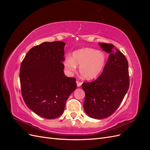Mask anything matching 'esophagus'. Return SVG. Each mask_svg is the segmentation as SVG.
I'll list each match as a JSON object with an SVG mask.
<instances>
[{"instance_id":"esophagus-1","label":"esophagus","mask_w":150,"mask_h":150,"mask_svg":"<svg viewBox=\"0 0 150 150\" xmlns=\"http://www.w3.org/2000/svg\"><path fill=\"white\" fill-rule=\"evenodd\" d=\"M76 83H77V86H78V87H80V86H81V84H82V83H81V82H79V81H76Z\"/></svg>"}]
</instances>
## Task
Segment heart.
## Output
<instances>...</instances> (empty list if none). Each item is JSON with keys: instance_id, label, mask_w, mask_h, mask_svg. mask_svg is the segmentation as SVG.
Wrapping results in <instances>:
<instances>
[{"instance_id": "heart-1", "label": "heart", "mask_w": 150, "mask_h": 150, "mask_svg": "<svg viewBox=\"0 0 150 150\" xmlns=\"http://www.w3.org/2000/svg\"><path fill=\"white\" fill-rule=\"evenodd\" d=\"M106 63V56L102 51L90 48L81 49L72 53V58H66L64 65L67 71L74 72L77 65L79 66L81 78L91 80L96 78L104 69Z\"/></svg>"}]
</instances>
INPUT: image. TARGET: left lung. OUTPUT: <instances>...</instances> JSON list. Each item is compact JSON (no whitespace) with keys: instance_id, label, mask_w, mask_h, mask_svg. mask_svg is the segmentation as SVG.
Masks as SVG:
<instances>
[{"instance_id":"1","label":"left lung","mask_w":150,"mask_h":150,"mask_svg":"<svg viewBox=\"0 0 150 150\" xmlns=\"http://www.w3.org/2000/svg\"><path fill=\"white\" fill-rule=\"evenodd\" d=\"M110 54L102 74L94 81L84 83V110L90 117L104 119L111 116L122 102L129 88L128 63L113 44L98 43Z\"/></svg>"}]
</instances>
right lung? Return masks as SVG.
<instances>
[{"mask_svg":"<svg viewBox=\"0 0 150 150\" xmlns=\"http://www.w3.org/2000/svg\"><path fill=\"white\" fill-rule=\"evenodd\" d=\"M61 41L44 42L30 49L20 68L24 101L36 115L54 119L64 112L66 102L76 88V79L64 73V46Z\"/></svg>","mask_w":150,"mask_h":150,"instance_id":"add662e5","label":"right lung"}]
</instances>
